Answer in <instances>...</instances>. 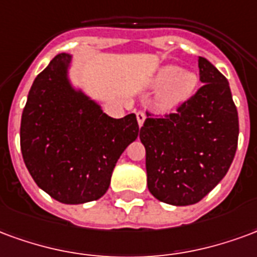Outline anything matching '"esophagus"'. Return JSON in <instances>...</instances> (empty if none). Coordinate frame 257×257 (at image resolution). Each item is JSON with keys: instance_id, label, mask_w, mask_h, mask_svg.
Returning <instances> with one entry per match:
<instances>
[{"instance_id": "1", "label": "esophagus", "mask_w": 257, "mask_h": 257, "mask_svg": "<svg viewBox=\"0 0 257 257\" xmlns=\"http://www.w3.org/2000/svg\"><path fill=\"white\" fill-rule=\"evenodd\" d=\"M145 117H147V115H145V112H144V110H140V112H137V120H138V124H140V127L144 124V121H145Z\"/></svg>"}]
</instances>
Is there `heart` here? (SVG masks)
<instances>
[{
	"mask_svg": "<svg viewBox=\"0 0 257 257\" xmlns=\"http://www.w3.org/2000/svg\"><path fill=\"white\" fill-rule=\"evenodd\" d=\"M197 76L192 71H179L177 65H166L156 75L155 83L163 86L159 102L163 108H170L188 100L197 86Z\"/></svg>",
	"mask_w": 257,
	"mask_h": 257,
	"instance_id": "obj_1",
	"label": "heart"
}]
</instances>
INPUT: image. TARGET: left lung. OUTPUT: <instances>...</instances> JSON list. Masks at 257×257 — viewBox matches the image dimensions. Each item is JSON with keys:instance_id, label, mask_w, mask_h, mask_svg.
I'll use <instances>...</instances> for the list:
<instances>
[{"instance_id": "8db88e82", "label": "left lung", "mask_w": 257, "mask_h": 257, "mask_svg": "<svg viewBox=\"0 0 257 257\" xmlns=\"http://www.w3.org/2000/svg\"><path fill=\"white\" fill-rule=\"evenodd\" d=\"M204 85L175 112L148 117L140 130L149 192L163 203L192 205L227 174L238 144V113L227 79L200 57Z\"/></svg>"}]
</instances>
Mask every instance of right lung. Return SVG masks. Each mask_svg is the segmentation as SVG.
I'll list each match as a JSON object with an SVG mask.
<instances>
[{
    "mask_svg": "<svg viewBox=\"0 0 257 257\" xmlns=\"http://www.w3.org/2000/svg\"><path fill=\"white\" fill-rule=\"evenodd\" d=\"M69 54H57L35 78L22 113L20 148L39 188L64 204L102 197L117 159L140 134L134 113L113 119L71 87Z\"/></svg>",
    "mask_w": 257,
    "mask_h": 257,
    "instance_id": "right-lung-1",
    "label": "right lung"
}]
</instances>
